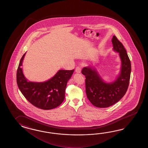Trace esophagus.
Listing matches in <instances>:
<instances>
[{
    "label": "esophagus",
    "mask_w": 148,
    "mask_h": 148,
    "mask_svg": "<svg viewBox=\"0 0 148 148\" xmlns=\"http://www.w3.org/2000/svg\"><path fill=\"white\" fill-rule=\"evenodd\" d=\"M81 67L80 66H78L75 68V71L77 73H81Z\"/></svg>",
    "instance_id": "obj_1"
}]
</instances>
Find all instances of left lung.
I'll use <instances>...</instances> for the list:
<instances>
[{
	"instance_id": "8db88e82",
	"label": "left lung",
	"mask_w": 148,
	"mask_h": 148,
	"mask_svg": "<svg viewBox=\"0 0 148 148\" xmlns=\"http://www.w3.org/2000/svg\"><path fill=\"white\" fill-rule=\"evenodd\" d=\"M114 50L120 53L122 68L116 81L105 83L94 68L84 67L82 70L85 75L86 92L89 101L96 107L106 108L116 103L125 94L129 87L131 71V61L125 49L116 36L112 38Z\"/></svg>"
}]
</instances>
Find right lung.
<instances>
[{"label":"right lung","instance_id":"add662e5","mask_svg":"<svg viewBox=\"0 0 148 148\" xmlns=\"http://www.w3.org/2000/svg\"><path fill=\"white\" fill-rule=\"evenodd\" d=\"M25 54L20 60L17 70L16 79L19 90L25 98L35 107L48 110L59 106L64 99L66 84L74 69L60 70L53 77L44 82H28L21 68Z\"/></svg>","mask_w":148,"mask_h":148}]
</instances>
